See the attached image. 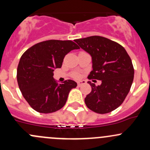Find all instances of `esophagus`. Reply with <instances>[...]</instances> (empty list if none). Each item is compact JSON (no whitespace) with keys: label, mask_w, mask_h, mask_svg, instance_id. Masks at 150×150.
<instances>
[{"label":"esophagus","mask_w":150,"mask_h":150,"mask_svg":"<svg viewBox=\"0 0 150 150\" xmlns=\"http://www.w3.org/2000/svg\"><path fill=\"white\" fill-rule=\"evenodd\" d=\"M86 84V81H78V86H79V87H81V86H83V85Z\"/></svg>","instance_id":"obj_1"}]
</instances>
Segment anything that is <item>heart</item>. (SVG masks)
I'll use <instances>...</instances> for the list:
<instances>
[{
	"label": "heart",
	"mask_w": 150,
	"mask_h": 150,
	"mask_svg": "<svg viewBox=\"0 0 150 150\" xmlns=\"http://www.w3.org/2000/svg\"><path fill=\"white\" fill-rule=\"evenodd\" d=\"M75 78H79L80 75H78V74H77V75H75Z\"/></svg>",
	"instance_id": "1"
}]
</instances>
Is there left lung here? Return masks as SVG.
<instances>
[{
	"instance_id": "8db88e82",
	"label": "left lung",
	"mask_w": 150,
	"mask_h": 150,
	"mask_svg": "<svg viewBox=\"0 0 150 150\" xmlns=\"http://www.w3.org/2000/svg\"><path fill=\"white\" fill-rule=\"evenodd\" d=\"M92 59L88 78L102 81L96 86L88 81L91 91L85 98L88 108L99 114L110 112L125 100L134 81L132 62L121 45L102 36L75 40Z\"/></svg>"
}]
</instances>
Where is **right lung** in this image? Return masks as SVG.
Here are the masks:
<instances>
[{
	"mask_svg": "<svg viewBox=\"0 0 150 150\" xmlns=\"http://www.w3.org/2000/svg\"><path fill=\"white\" fill-rule=\"evenodd\" d=\"M79 48L72 40H49L34 45L22 54L17 67L18 85L35 111L51 113L64 107L77 83L67 80L59 83L53 77L54 71L61 68L66 54Z\"/></svg>",
	"mask_w": 150,
	"mask_h": 150,
	"instance_id": "obj_1",
	"label": "right lung"
}]
</instances>
